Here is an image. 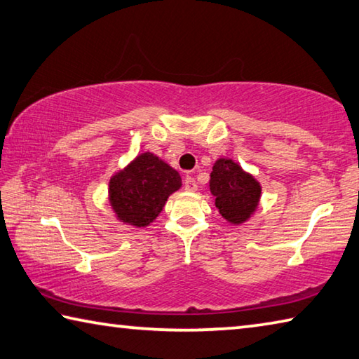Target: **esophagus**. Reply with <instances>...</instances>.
<instances>
[{
	"mask_svg": "<svg viewBox=\"0 0 359 359\" xmlns=\"http://www.w3.org/2000/svg\"><path fill=\"white\" fill-rule=\"evenodd\" d=\"M184 187L187 191H196L198 190V182L194 177H191V175H187L185 177V182H184Z\"/></svg>",
	"mask_w": 359,
	"mask_h": 359,
	"instance_id": "obj_1",
	"label": "esophagus"
}]
</instances>
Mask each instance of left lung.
Here are the masks:
<instances>
[{
    "label": "left lung",
    "instance_id": "8db88e82",
    "mask_svg": "<svg viewBox=\"0 0 359 359\" xmlns=\"http://www.w3.org/2000/svg\"><path fill=\"white\" fill-rule=\"evenodd\" d=\"M210 191L219 213L232 224H240L256 210L260 185L237 163L219 158L210 174Z\"/></svg>",
    "mask_w": 359,
    "mask_h": 359
}]
</instances>
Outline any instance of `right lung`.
<instances>
[{"mask_svg":"<svg viewBox=\"0 0 359 359\" xmlns=\"http://www.w3.org/2000/svg\"><path fill=\"white\" fill-rule=\"evenodd\" d=\"M180 185L179 172L147 152L113 175L109 202L123 223L144 227L158 217L169 194Z\"/></svg>","mask_w":359,"mask_h":359,"instance_id":"add662e5","label":"right lung"}]
</instances>
